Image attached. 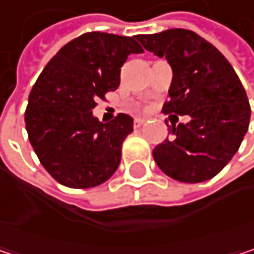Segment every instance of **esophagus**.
<instances>
[{"label": "esophagus", "mask_w": 254, "mask_h": 254, "mask_svg": "<svg viewBox=\"0 0 254 254\" xmlns=\"http://www.w3.org/2000/svg\"><path fill=\"white\" fill-rule=\"evenodd\" d=\"M133 124H135V127H141V125L145 124V119H144V118H135Z\"/></svg>", "instance_id": "obj_1"}]
</instances>
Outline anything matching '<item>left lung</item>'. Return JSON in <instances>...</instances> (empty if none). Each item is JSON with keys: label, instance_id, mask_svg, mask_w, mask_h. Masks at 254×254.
Instances as JSON below:
<instances>
[{"label": "left lung", "instance_id": "8db88e82", "mask_svg": "<svg viewBox=\"0 0 254 254\" xmlns=\"http://www.w3.org/2000/svg\"><path fill=\"white\" fill-rule=\"evenodd\" d=\"M145 50L166 57L174 77L165 115H188L153 150L157 166L179 182L216 177L238 151L250 124L246 89L222 53L187 29L139 35Z\"/></svg>", "mask_w": 254, "mask_h": 254}]
</instances>
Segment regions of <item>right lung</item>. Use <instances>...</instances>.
Returning <instances> with one entry per match:
<instances>
[{
    "instance_id": "1",
    "label": "right lung",
    "mask_w": 254,
    "mask_h": 254,
    "mask_svg": "<svg viewBox=\"0 0 254 254\" xmlns=\"http://www.w3.org/2000/svg\"><path fill=\"white\" fill-rule=\"evenodd\" d=\"M139 53L138 36L88 32L67 42L36 79L26 130L41 165L62 185L91 188L116 172L133 121L119 113L103 124L92 109L118 89L127 56Z\"/></svg>"
}]
</instances>
